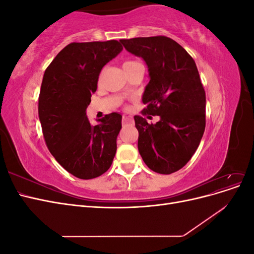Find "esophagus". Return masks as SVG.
<instances>
[{"mask_svg": "<svg viewBox=\"0 0 254 254\" xmlns=\"http://www.w3.org/2000/svg\"><path fill=\"white\" fill-rule=\"evenodd\" d=\"M133 122L132 115L130 114H124L123 115V124H130V123Z\"/></svg>", "mask_w": 254, "mask_h": 254, "instance_id": "obj_1", "label": "esophagus"}]
</instances>
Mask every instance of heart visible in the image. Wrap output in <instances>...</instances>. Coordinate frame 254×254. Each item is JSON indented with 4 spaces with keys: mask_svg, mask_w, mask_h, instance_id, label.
<instances>
[{
    "mask_svg": "<svg viewBox=\"0 0 254 254\" xmlns=\"http://www.w3.org/2000/svg\"><path fill=\"white\" fill-rule=\"evenodd\" d=\"M136 64V61H134V60H128V61H125L124 64H123V67H127V66H129V65H131V64Z\"/></svg>",
    "mask_w": 254,
    "mask_h": 254,
    "instance_id": "heart-1",
    "label": "heart"
}]
</instances>
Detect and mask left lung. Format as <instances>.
Returning a JSON list of instances; mask_svg holds the SVG:
<instances>
[{
    "mask_svg": "<svg viewBox=\"0 0 254 254\" xmlns=\"http://www.w3.org/2000/svg\"><path fill=\"white\" fill-rule=\"evenodd\" d=\"M125 49L142 57L150 80L142 115H134L137 148L151 171L170 175L186 165L197 150L205 128V92L194 59L165 36L122 39ZM159 115L156 125L143 118Z\"/></svg>",
    "mask_w": 254,
    "mask_h": 254,
    "instance_id": "left-lung-1",
    "label": "left lung"
}]
</instances>
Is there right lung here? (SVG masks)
<instances>
[{
  "mask_svg": "<svg viewBox=\"0 0 254 254\" xmlns=\"http://www.w3.org/2000/svg\"><path fill=\"white\" fill-rule=\"evenodd\" d=\"M117 40L73 42L44 72L38 103L45 144L57 162L79 179L109 170L117 152L122 115L107 114L96 126L86 115L105 64L122 52Z\"/></svg>",
  "mask_w": 254,
  "mask_h": 254,
  "instance_id": "add662e5",
  "label": "right lung"
}]
</instances>
